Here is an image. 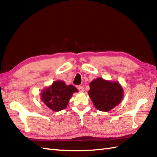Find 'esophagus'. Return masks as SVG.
Returning a JSON list of instances; mask_svg holds the SVG:
<instances>
[{
    "mask_svg": "<svg viewBox=\"0 0 157 157\" xmlns=\"http://www.w3.org/2000/svg\"><path fill=\"white\" fill-rule=\"evenodd\" d=\"M78 90L79 92H84V88L82 86H78Z\"/></svg>",
    "mask_w": 157,
    "mask_h": 157,
    "instance_id": "obj_1",
    "label": "esophagus"
}]
</instances>
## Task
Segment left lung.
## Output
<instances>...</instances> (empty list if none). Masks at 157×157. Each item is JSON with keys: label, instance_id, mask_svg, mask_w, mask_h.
I'll return each instance as SVG.
<instances>
[{"label": "left lung", "instance_id": "1", "mask_svg": "<svg viewBox=\"0 0 157 157\" xmlns=\"http://www.w3.org/2000/svg\"><path fill=\"white\" fill-rule=\"evenodd\" d=\"M88 95L95 107L107 112L121 102L123 90L117 82H110L98 78L90 84Z\"/></svg>", "mask_w": 157, "mask_h": 157}]
</instances>
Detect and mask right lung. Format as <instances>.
<instances>
[{
	"mask_svg": "<svg viewBox=\"0 0 157 157\" xmlns=\"http://www.w3.org/2000/svg\"><path fill=\"white\" fill-rule=\"evenodd\" d=\"M77 92L78 90L73 85L67 86L63 81H55L42 91L41 101L49 109L57 112L67 106L73 94Z\"/></svg>",
	"mask_w": 157,
	"mask_h": 157,
	"instance_id": "add662e5",
	"label": "right lung"
}]
</instances>
